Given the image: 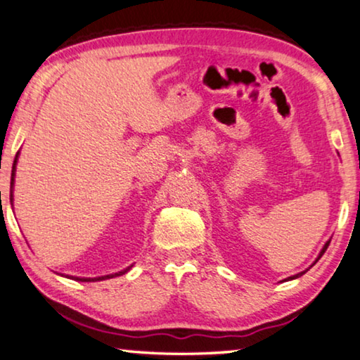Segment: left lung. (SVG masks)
Listing matches in <instances>:
<instances>
[{"label": "left lung", "instance_id": "1", "mask_svg": "<svg viewBox=\"0 0 360 360\" xmlns=\"http://www.w3.org/2000/svg\"><path fill=\"white\" fill-rule=\"evenodd\" d=\"M330 242H331V240H328V242H326V243H325V245H323V248H321V252H320V255H319V257H316V259H315V263H316V262H319V259H320V258H321V255H323V253H325V252H326V248H328V245H330ZM315 263H314V264H315ZM302 274H305V271H302V273H297V274H294V276H290V278H288V279H284V281H290V279H297V278H300V276H302Z\"/></svg>", "mask_w": 360, "mask_h": 360}]
</instances>
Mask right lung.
I'll return each instance as SVG.
<instances>
[{
	"label": "right lung",
	"instance_id": "1",
	"mask_svg": "<svg viewBox=\"0 0 360 360\" xmlns=\"http://www.w3.org/2000/svg\"><path fill=\"white\" fill-rule=\"evenodd\" d=\"M18 158H19V153L15 154V159H14V164H13V174H11V201L14 200L13 198V191H14V176H15V164H18ZM133 266V264H131ZM131 266H128V268H124V269H122V271H118V273H113V274H107V276H98V278H77V276H66V278H70V279H75V281H81V283H94V281H103V279H110V278H117V276H122V274H124V273H128L129 269H131Z\"/></svg>",
	"mask_w": 360,
	"mask_h": 360
}]
</instances>
